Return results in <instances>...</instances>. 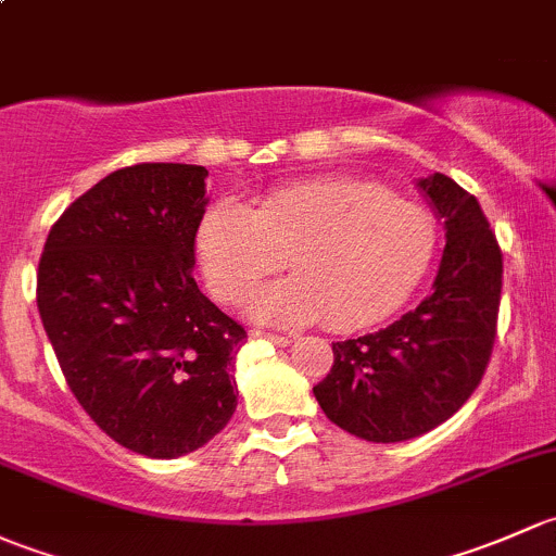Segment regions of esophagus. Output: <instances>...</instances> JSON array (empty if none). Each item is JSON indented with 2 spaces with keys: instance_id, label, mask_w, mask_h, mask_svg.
Returning a JSON list of instances; mask_svg holds the SVG:
<instances>
[{
  "instance_id": "esophagus-1",
  "label": "esophagus",
  "mask_w": 556,
  "mask_h": 556,
  "mask_svg": "<svg viewBox=\"0 0 556 556\" xmlns=\"http://www.w3.org/2000/svg\"><path fill=\"white\" fill-rule=\"evenodd\" d=\"M251 337H256V340H267V342H273V345H278V348H283V345H289V337H283V334H273V331H262V329H256V331H251Z\"/></svg>"
}]
</instances>
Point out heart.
Wrapping results in <instances>:
<instances>
[{
    "mask_svg": "<svg viewBox=\"0 0 556 556\" xmlns=\"http://www.w3.org/2000/svg\"><path fill=\"white\" fill-rule=\"evenodd\" d=\"M437 222L422 205L380 185L324 179L262 198L254 208L219 203L198 232V262L211 294L238 305L286 260L296 276L251 302L265 324L353 331L393 316L415 294L437 254Z\"/></svg>",
    "mask_w": 556,
    "mask_h": 556,
    "instance_id": "obj_1",
    "label": "heart"
}]
</instances>
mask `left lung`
<instances>
[{
    "label": "left lung",
    "mask_w": 556,
    "mask_h": 556,
    "mask_svg": "<svg viewBox=\"0 0 556 556\" xmlns=\"http://www.w3.org/2000/svg\"><path fill=\"white\" fill-rule=\"evenodd\" d=\"M417 187L447 230L433 291L386 329L331 342L334 364L313 388L324 415L366 442H406L450 420L495 342L503 254L482 205L444 174Z\"/></svg>",
    "instance_id": "obj_1"
}]
</instances>
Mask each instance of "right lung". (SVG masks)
Returning <instances> with one entry per match:
<instances>
[{
	"label": "right lung",
	"mask_w": 556,
	"mask_h": 556,
	"mask_svg": "<svg viewBox=\"0 0 556 556\" xmlns=\"http://www.w3.org/2000/svg\"><path fill=\"white\" fill-rule=\"evenodd\" d=\"M203 165L104 176L50 227L37 307L68 388L114 442L147 457L203 447L238 406L245 329L192 278Z\"/></svg>",
	"instance_id": "right-lung-1"
}]
</instances>
